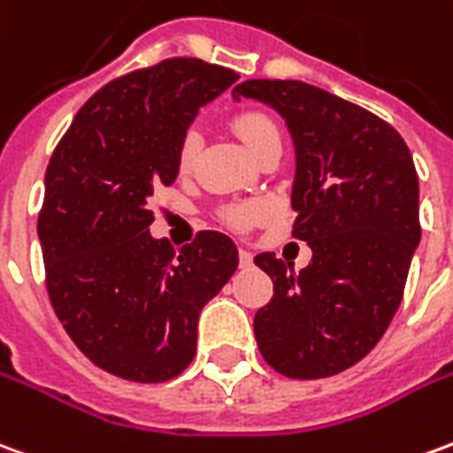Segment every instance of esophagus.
I'll list each match as a JSON object with an SVG mask.
<instances>
[{
  "instance_id": "obj_1",
  "label": "esophagus",
  "mask_w": 453,
  "mask_h": 453,
  "mask_svg": "<svg viewBox=\"0 0 453 453\" xmlns=\"http://www.w3.org/2000/svg\"><path fill=\"white\" fill-rule=\"evenodd\" d=\"M237 257H240V267H252V252L250 250L240 248Z\"/></svg>"
}]
</instances>
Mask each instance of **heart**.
<instances>
[{"label": "heart", "instance_id": "b5f03b06", "mask_svg": "<svg viewBox=\"0 0 453 453\" xmlns=\"http://www.w3.org/2000/svg\"><path fill=\"white\" fill-rule=\"evenodd\" d=\"M230 125H233V132L240 137V142L252 154H257L262 147H267L270 142L280 139L277 122L267 112H262V110H242V112H237L230 119ZM196 154H198V134L196 132H186L181 144H179V151H176L179 172L188 173L194 169ZM223 216H226V220L233 227L245 230V227H250L252 223H257V220L267 216V203H262V201H237V203H227L223 208Z\"/></svg>", "mask_w": 453, "mask_h": 453}]
</instances>
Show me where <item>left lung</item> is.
Here are the masks:
<instances>
[{"mask_svg":"<svg viewBox=\"0 0 453 453\" xmlns=\"http://www.w3.org/2000/svg\"><path fill=\"white\" fill-rule=\"evenodd\" d=\"M233 95L272 105L292 132V235L314 252L299 274L274 252L255 257L274 284L255 314L259 353L284 378H331L378 346L403 302L422 235L412 154L385 119L316 85L245 81Z\"/></svg>","mask_w":453,"mask_h":453,"instance_id":"left-lung-1","label":"left lung"}]
</instances>
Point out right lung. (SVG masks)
I'll return each instance as SVG.
<instances>
[{"mask_svg": "<svg viewBox=\"0 0 453 453\" xmlns=\"http://www.w3.org/2000/svg\"><path fill=\"white\" fill-rule=\"evenodd\" d=\"M237 78L183 56L119 75L50 154L39 211L50 306L85 358L122 380L188 368L201 309L237 270L226 233L201 230L183 250L150 235L151 196L176 181L186 129Z\"/></svg>", "mask_w": 453, "mask_h": 453, "instance_id": "obj_1", "label": "right lung"}]
</instances>
